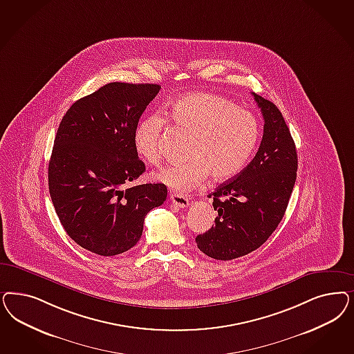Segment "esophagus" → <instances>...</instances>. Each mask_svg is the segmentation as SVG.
Masks as SVG:
<instances>
[{
  "label": "esophagus",
  "instance_id": "34e87169",
  "mask_svg": "<svg viewBox=\"0 0 354 354\" xmlns=\"http://www.w3.org/2000/svg\"><path fill=\"white\" fill-rule=\"evenodd\" d=\"M171 205H176L177 208H186L187 205H190L189 199L183 195L171 194Z\"/></svg>",
  "mask_w": 354,
  "mask_h": 354
}]
</instances>
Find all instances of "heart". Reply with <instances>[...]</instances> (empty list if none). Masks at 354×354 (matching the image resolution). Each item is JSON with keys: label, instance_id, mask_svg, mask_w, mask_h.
Here are the masks:
<instances>
[{"label": "heart", "instance_id": "1", "mask_svg": "<svg viewBox=\"0 0 354 354\" xmlns=\"http://www.w3.org/2000/svg\"><path fill=\"white\" fill-rule=\"evenodd\" d=\"M169 117L176 127L190 134L187 161L171 164L156 173V180L183 194L208 176L223 183L237 176L248 164L259 140V124L254 114L223 96L189 93L171 104ZM165 120L160 114L142 118L134 130V147L149 164H158Z\"/></svg>", "mask_w": 354, "mask_h": 354}]
</instances>
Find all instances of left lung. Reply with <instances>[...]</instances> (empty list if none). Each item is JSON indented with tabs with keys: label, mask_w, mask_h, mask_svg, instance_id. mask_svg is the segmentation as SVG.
<instances>
[{
	"label": "left lung",
	"mask_w": 354,
	"mask_h": 354,
	"mask_svg": "<svg viewBox=\"0 0 354 354\" xmlns=\"http://www.w3.org/2000/svg\"><path fill=\"white\" fill-rule=\"evenodd\" d=\"M252 95L264 120L261 146L243 171L208 195L218 215L195 239L198 249L217 261L261 248L284 216L296 183V145L284 117L274 103Z\"/></svg>",
	"instance_id": "left-lung-1"
}]
</instances>
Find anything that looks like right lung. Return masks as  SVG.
<instances>
[{"label":"right lung","instance_id":"add662e5","mask_svg":"<svg viewBox=\"0 0 354 354\" xmlns=\"http://www.w3.org/2000/svg\"><path fill=\"white\" fill-rule=\"evenodd\" d=\"M159 84L112 82L70 106L48 167L49 194L68 237L113 257L137 245L145 217L167 199L164 183L130 186L146 171L134 130Z\"/></svg>","mask_w":354,"mask_h":354}]
</instances>
